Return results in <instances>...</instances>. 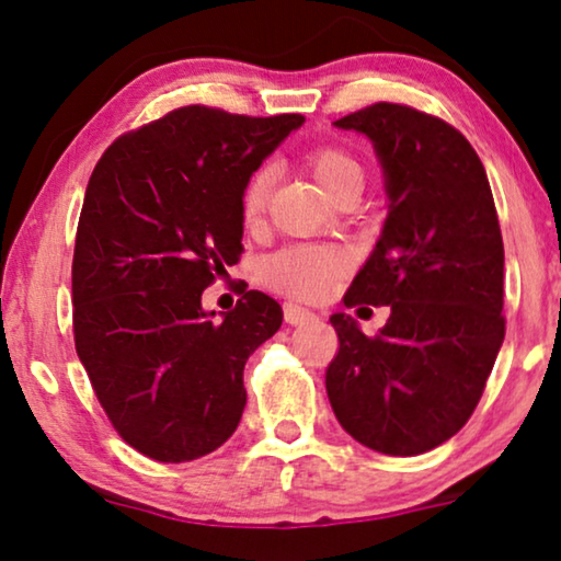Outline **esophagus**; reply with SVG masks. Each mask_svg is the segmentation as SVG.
Here are the masks:
<instances>
[{
  "mask_svg": "<svg viewBox=\"0 0 561 561\" xmlns=\"http://www.w3.org/2000/svg\"><path fill=\"white\" fill-rule=\"evenodd\" d=\"M283 317H286L288 324L298 327V324H309V321L317 319V313L304 309V306H298V304H286L283 306Z\"/></svg>",
  "mask_w": 561,
  "mask_h": 561,
  "instance_id": "esophagus-1",
  "label": "esophagus"
}]
</instances>
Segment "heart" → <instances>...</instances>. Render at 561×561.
Returning a JSON list of instances; mask_svg holds the SVG:
<instances>
[{"mask_svg":"<svg viewBox=\"0 0 561 561\" xmlns=\"http://www.w3.org/2000/svg\"><path fill=\"white\" fill-rule=\"evenodd\" d=\"M309 168L327 194H332L344 181L363 179V168H359L357 160L340 148H321L311 152ZM267 194H271V171H255L244 183L240 196L244 225L255 227L263 219ZM344 265H347V255L340 248L296 244V248H286L275 252L271 260H265L263 278L267 286L280 290V294L317 301V298H324L332 290Z\"/></svg>","mask_w":561,"mask_h":561,"instance_id":"1","label":"heart"}]
</instances>
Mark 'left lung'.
I'll list each match as a JSON object with an SVG mask.
<instances>
[{
  "mask_svg": "<svg viewBox=\"0 0 561 561\" xmlns=\"http://www.w3.org/2000/svg\"><path fill=\"white\" fill-rule=\"evenodd\" d=\"M373 142L386 181L380 240L344 306H390L378 336L334 313L340 352L327 396L352 439L413 457L472 416L505 336L503 237L478 152L462 133L403 104L334 122Z\"/></svg>",
  "mask_w": 561,
  "mask_h": 561,
  "instance_id": "8db88e82",
  "label": "left lung"
}]
</instances>
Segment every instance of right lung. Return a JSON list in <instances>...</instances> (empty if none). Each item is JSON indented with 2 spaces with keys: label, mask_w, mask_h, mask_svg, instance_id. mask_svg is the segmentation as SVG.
I'll list each match as a JSON object with an SVG mask.
<instances>
[{
  "label": "right lung",
  "mask_w": 561,
  "mask_h": 561,
  "mask_svg": "<svg viewBox=\"0 0 561 561\" xmlns=\"http://www.w3.org/2000/svg\"><path fill=\"white\" fill-rule=\"evenodd\" d=\"M301 125L181 106L114 140L91 173L71 271L76 352L145 457L191 462L240 424L244 363L283 311L248 290L214 319L202 294L242 255L244 183Z\"/></svg>",
  "instance_id": "right-lung-1"
}]
</instances>
